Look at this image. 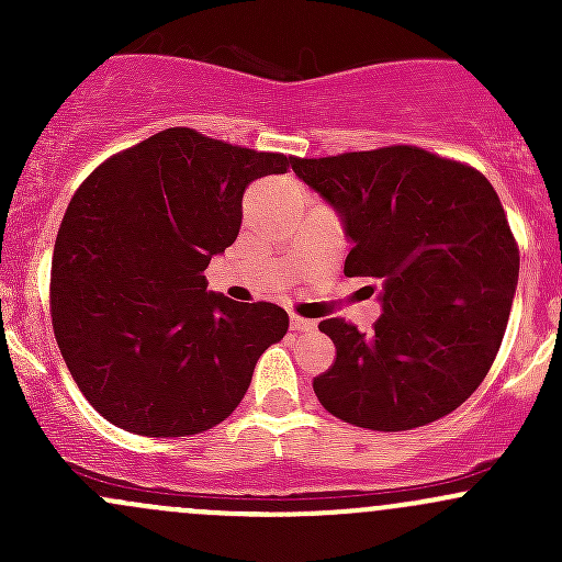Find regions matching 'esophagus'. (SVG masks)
Returning a JSON list of instances; mask_svg holds the SVG:
<instances>
[{
	"label": "esophagus",
	"instance_id": "1",
	"mask_svg": "<svg viewBox=\"0 0 562 562\" xmlns=\"http://www.w3.org/2000/svg\"><path fill=\"white\" fill-rule=\"evenodd\" d=\"M291 328H293V331H310V328H315V321H307V317L291 315Z\"/></svg>",
	"mask_w": 562,
	"mask_h": 562
}]
</instances>
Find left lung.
<instances>
[{
    "mask_svg": "<svg viewBox=\"0 0 562 562\" xmlns=\"http://www.w3.org/2000/svg\"><path fill=\"white\" fill-rule=\"evenodd\" d=\"M293 171L345 220V274L381 285L370 334L321 321L337 359L313 381L331 416L405 432L457 411L490 372L519 277V247L484 173L418 146L299 157Z\"/></svg>",
    "mask_w": 562,
    "mask_h": 562,
    "instance_id": "8db88e82",
    "label": "left lung"
}]
</instances>
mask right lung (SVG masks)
<instances>
[{"mask_svg": "<svg viewBox=\"0 0 562 562\" xmlns=\"http://www.w3.org/2000/svg\"><path fill=\"white\" fill-rule=\"evenodd\" d=\"M293 166L168 127L81 181L56 234L50 323L100 416L146 438H184L236 411L288 313L206 293L203 271L239 236L249 181Z\"/></svg>", "mask_w": 562, "mask_h": 562, "instance_id": "obj_1", "label": "right lung"}]
</instances>
